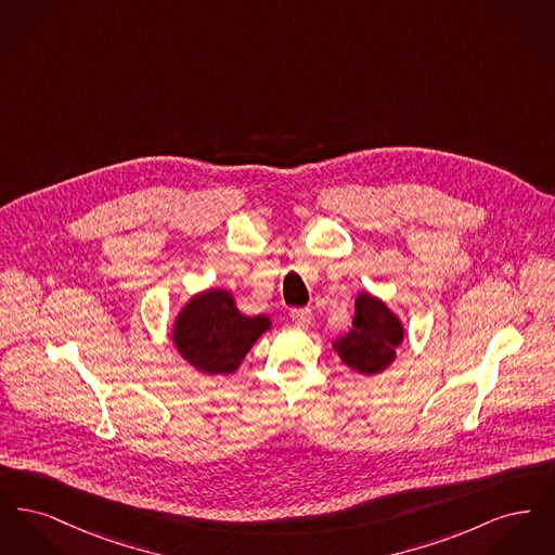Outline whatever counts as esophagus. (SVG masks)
<instances>
[{"label":"esophagus","instance_id":"1","mask_svg":"<svg viewBox=\"0 0 555 555\" xmlns=\"http://www.w3.org/2000/svg\"><path fill=\"white\" fill-rule=\"evenodd\" d=\"M291 320L297 328H308L312 324V312L308 308H301V310H293L291 312Z\"/></svg>","mask_w":555,"mask_h":555}]
</instances>
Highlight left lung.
<instances>
[{
	"mask_svg": "<svg viewBox=\"0 0 555 555\" xmlns=\"http://www.w3.org/2000/svg\"><path fill=\"white\" fill-rule=\"evenodd\" d=\"M353 306L351 328L333 341V349L347 369L374 376L396 362L405 328L401 318L369 291L358 293Z\"/></svg>",
	"mask_w": 555,
	"mask_h": 555,
	"instance_id": "1",
	"label": "left lung"
}]
</instances>
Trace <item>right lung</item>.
<instances>
[{"instance_id":"right-lung-1","label":"right lung","mask_w":555,"mask_h":555,"mask_svg":"<svg viewBox=\"0 0 555 555\" xmlns=\"http://www.w3.org/2000/svg\"><path fill=\"white\" fill-rule=\"evenodd\" d=\"M268 331H272L270 317H247L238 310L233 291L210 287L186 299L172 320L170 339L189 366L229 376Z\"/></svg>"}]
</instances>
